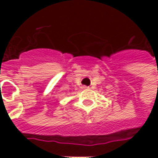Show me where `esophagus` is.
Listing matches in <instances>:
<instances>
[{"mask_svg": "<svg viewBox=\"0 0 158 158\" xmlns=\"http://www.w3.org/2000/svg\"><path fill=\"white\" fill-rule=\"evenodd\" d=\"M89 87H87V86H83V89H88Z\"/></svg>", "mask_w": 158, "mask_h": 158, "instance_id": "34e87169", "label": "esophagus"}]
</instances>
